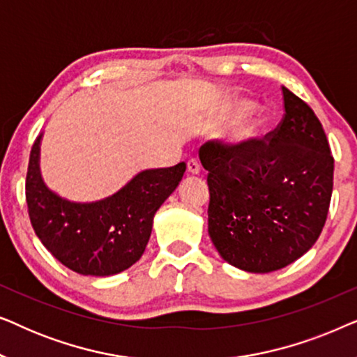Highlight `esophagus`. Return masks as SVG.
Wrapping results in <instances>:
<instances>
[{
  "label": "esophagus",
  "instance_id": "obj_1",
  "mask_svg": "<svg viewBox=\"0 0 357 357\" xmlns=\"http://www.w3.org/2000/svg\"><path fill=\"white\" fill-rule=\"evenodd\" d=\"M187 170H188V174H192V175L199 174V164H198V160H197V159H190L188 162H187Z\"/></svg>",
  "mask_w": 357,
  "mask_h": 357
}]
</instances>
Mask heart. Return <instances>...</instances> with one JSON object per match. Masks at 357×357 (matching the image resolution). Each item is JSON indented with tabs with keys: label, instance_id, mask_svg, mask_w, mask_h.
I'll list each match as a JSON object with an SVG mask.
<instances>
[{
	"label": "heart",
	"instance_id": "obj_1",
	"mask_svg": "<svg viewBox=\"0 0 357 357\" xmlns=\"http://www.w3.org/2000/svg\"><path fill=\"white\" fill-rule=\"evenodd\" d=\"M252 110V104L250 102H238L236 105V114L237 115H245ZM261 130V121L260 120H253L250 123H247L245 126H242V130L238 131V141H250L253 138H257L258 133Z\"/></svg>",
	"mask_w": 357,
	"mask_h": 357
}]
</instances>
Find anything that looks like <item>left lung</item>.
<instances>
[{
    "mask_svg": "<svg viewBox=\"0 0 357 357\" xmlns=\"http://www.w3.org/2000/svg\"><path fill=\"white\" fill-rule=\"evenodd\" d=\"M284 116L261 139L208 141V232L229 265L281 270L319 238L333 192V155L314 110L282 87Z\"/></svg>",
    "mask_w": 357,
    "mask_h": 357,
    "instance_id": "obj_1",
    "label": "left lung"
}]
</instances>
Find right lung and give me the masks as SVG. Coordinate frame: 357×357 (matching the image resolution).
I'll use <instances>...</instances> for the list:
<instances>
[{"instance_id":"obj_1","label":"right lung","mask_w":357,"mask_h":357,"mask_svg":"<svg viewBox=\"0 0 357 357\" xmlns=\"http://www.w3.org/2000/svg\"><path fill=\"white\" fill-rule=\"evenodd\" d=\"M40 141L32 146L26 199L32 227L58 261L91 276L128 270L144 253L154 214L182 180L185 162L136 174L119 192L99 202L76 203L43 183Z\"/></svg>"}]
</instances>
